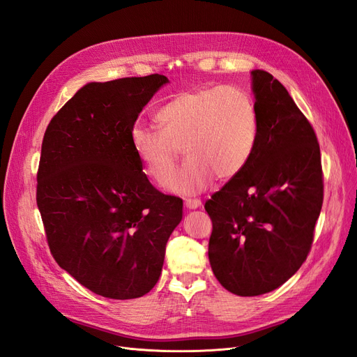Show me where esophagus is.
<instances>
[{
	"mask_svg": "<svg viewBox=\"0 0 357 357\" xmlns=\"http://www.w3.org/2000/svg\"><path fill=\"white\" fill-rule=\"evenodd\" d=\"M185 205L188 208H198L201 207V199H197V198H186L185 199Z\"/></svg>",
	"mask_w": 357,
	"mask_h": 357,
	"instance_id": "esophagus-1",
	"label": "esophagus"
}]
</instances>
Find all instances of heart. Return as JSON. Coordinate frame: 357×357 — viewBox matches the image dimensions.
<instances>
[{
	"instance_id": "heart-1",
	"label": "heart",
	"mask_w": 357,
	"mask_h": 357,
	"mask_svg": "<svg viewBox=\"0 0 357 357\" xmlns=\"http://www.w3.org/2000/svg\"><path fill=\"white\" fill-rule=\"evenodd\" d=\"M158 129L135 126L134 153L147 176L165 183L183 148L188 160L167 188L178 193L207 189L214 178L229 181L250 162L259 113L253 96L236 86H208L183 91L155 114Z\"/></svg>"
}]
</instances>
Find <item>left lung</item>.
Masks as SVG:
<instances>
[{
    "label": "left lung",
    "mask_w": 357,
    "mask_h": 357,
    "mask_svg": "<svg viewBox=\"0 0 357 357\" xmlns=\"http://www.w3.org/2000/svg\"><path fill=\"white\" fill-rule=\"evenodd\" d=\"M259 113L255 153L238 176L205 202L213 231L211 269L240 296L268 294L294 275L311 250L323 204L314 129L284 86L252 71Z\"/></svg>",
    "instance_id": "left-lung-1"
}]
</instances>
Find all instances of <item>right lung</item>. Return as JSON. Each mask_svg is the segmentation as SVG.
<instances>
[{"mask_svg":"<svg viewBox=\"0 0 357 357\" xmlns=\"http://www.w3.org/2000/svg\"><path fill=\"white\" fill-rule=\"evenodd\" d=\"M165 75L89 83L43 137L37 205L56 264L93 294L146 295L158 283L183 199L159 192L134 153L138 114Z\"/></svg>","mask_w":357,"mask_h":357,"instance_id":"right-lung-1","label":"right lung"}]
</instances>
